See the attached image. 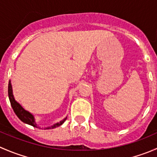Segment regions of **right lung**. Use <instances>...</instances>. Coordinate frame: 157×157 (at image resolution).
<instances>
[{
  "instance_id": "1",
  "label": "right lung",
  "mask_w": 157,
  "mask_h": 157,
  "mask_svg": "<svg viewBox=\"0 0 157 157\" xmlns=\"http://www.w3.org/2000/svg\"><path fill=\"white\" fill-rule=\"evenodd\" d=\"M8 96H9V99H10L11 106H12V108L13 109L14 112H15V114L17 115V116L18 117V118L23 121V122L26 123V124H30V125L33 126V127L35 128H37V124H36V121H35L34 117L33 116V115L30 114L29 112L25 110V109H23V107H22L21 105H20V104L15 100V99H14L13 95L12 86H11L10 81H9V84H8ZM66 119H67V118H65L64 120L60 121V122L51 126V127L47 128V129H53V128L61 125V124L65 121Z\"/></svg>"
}]
</instances>
